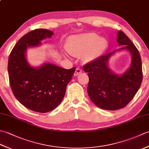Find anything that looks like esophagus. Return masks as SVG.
I'll return each mask as SVG.
<instances>
[{"instance_id":"esophagus-1","label":"esophagus","mask_w":149,"mask_h":149,"mask_svg":"<svg viewBox=\"0 0 149 149\" xmlns=\"http://www.w3.org/2000/svg\"><path fill=\"white\" fill-rule=\"evenodd\" d=\"M82 72H83V70H82L81 68H77L76 70H75V72H74V75L75 76H77V75L81 74Z\"/></svg>"}]
</instances>
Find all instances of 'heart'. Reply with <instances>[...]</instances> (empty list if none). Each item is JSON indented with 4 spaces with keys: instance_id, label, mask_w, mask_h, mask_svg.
Wrapping results in <instances>:
<instances>
[{
    "instance_id": "b5f03b06",
    "label": "heart",
    "mask_w": 149,
    "mask_h": 149,
    "mask_svg": "<svg viewBox=\"0 0 149 149\" xmlns=\"http://www.w3.org/2000/svg\"><path fill=\"white\" fill-rule=\"evenodd\" d=\"M107 42L106 39L99 38L97 34L91 33L70 38L66 49L74 56L86 55L88 59L99 57L106 49Z\"/></svg>"
}]
</instances>
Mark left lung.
Instances as JSON below:
<instances>
[{"label": "left lung", "mask_w": 149, "mask_h": 149, "mask_svg": "<svg viewBox=\"0 0 149 149\" xmlns=\"http://www.w3.org/2000/svg\"><path fill=\"white\" fill-rule=\"evenodd\" d=\"M117 42L132 55L130 68L122 76H118L107 66L109 58L117 50L101 56L83 66L88 72L89 83L88 94L95 105L104 109L114 111L124 107L133 99L140 88L142 79V65L138 50L131 40L119 31Z\"/></svg>", "instance_id": "left-lung-1"}]
</instances>
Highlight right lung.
Wrapping results in <instances>:
<instances>
[{
	"label": "right lung",
	"instance_id": "right-lung-1",
	"mask_svg": "<svg viewBox=\"0 0 149 149\" xmlns=\"http://www.w3.org/2000/svg\"><path fill=\"white\" fill-rule=\"evenodd\" d=\"M53 34L47 29L31 31L18 41L9 56V80L13 95L22 105L38 113L49 112L59 106L75 71V67L67 70L50 63L40 68L28 64L27 48L40 45V41Z\"/></svg>",
	"mask_w": 149,
	"mask_h": 149
}]
</instances>
